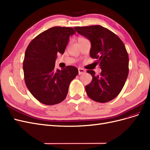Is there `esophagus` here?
I'll list each match as a JSON object with an SVG mask.
<instances>
[{
	"label": "esophagus",
	"mask_w": 150,
	"mask_h": 150,
	"mask_svg": "<svg viewBox=\"0 0 150 150\" xmlns=\"http://www.w3.org/2000/svg\"><path fill=\"white\" fill-rule=\"evenodd\" d=\"M78 70H79V75H82V74H85V73H86V70L83 68H79Z\"/></svg>",
	"instance_id": "obj_1"
}]
</instances>
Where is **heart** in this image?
Masks as SVG:
<instances>
[{"mask_svg":"<svg viewBox=\"0 0 150 150\" xmlns=\"http://www.w3.org/2000/svg\"><path fill=\"white\" fill-rule=\"evenodd\" d=\"M82 39H84V38H82V37H79L78 40H82Z\"/></svg>","mask_w":150,"mask_h":150,"instance_id":"1","label":"heart"}]
</instances>
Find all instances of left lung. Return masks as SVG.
Listing matches in <instances>:
<instances>
[{
    "mask_svg": "<svg viewBox=\"0 0 150 150\" xmlns=\"http://www.w3.org/2000/svg\"><path fill=\"white\" fill-rule=\"evenodd\" d=\"M76 31L91 41L90 56L97 59L101 74L87 70L93 76L86 86L88 96L98 103L112 101L120 93L129 74V56L116 34L100 25L75 26Z\"/></svg>",
    "mask_w": 150,
    "mask_h": 150,
    "instance_id": "1",
    "label": "left lung"
}]
</instances>
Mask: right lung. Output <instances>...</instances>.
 <instances>
[{
	"label": "right lung",
	"mask_w": 150,
	"mask_h": 150,
	"mask_svg": "<svg viewBox=\"0 0 150 150\" xmlns=\"http://www.w3.org/2000/svg\"><path fill=\"white\" fill-rule=\"evenodd\" d=\"M75 33L73 28L55 26L34 38L26 49L23 64L26 86L33 96L44 105L62 102L71 81L79 74L74 66L61 70L54 68L57 53H64L70 37Z\"/></svg>",
	"instance_id": "right-lung-1"
}]
</instances>
